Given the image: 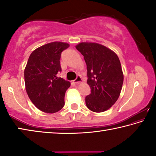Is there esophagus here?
<instances>
[{
	"mask_svg": "<svg viewBox=\"0 0 156 156\" xmlns=\"http://www.w3.org/2000/svg\"><path fill=\"white\" fill-rule=\"evenodd\" d=\"M81 82H82V78L80 75H78L76 78L73 80V83H81Z\"/></svg>",
	"mask_w": 156,
	"mask_h": 156,
	"instance_id": "34e87169",
	"label": "esophagus"
}]
</instances>
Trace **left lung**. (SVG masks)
<instances>
[{"mask_svg":"<svg viewBox=\"0 0 156 156\" xmlns=\"http://www.w3.org/2000/svg\"><path fill=\"white\" fill-rule=\"evenodd\" d=\"M76 48L84 56L87 70V84L91 93L85 98L89 109L103 112L117 101L124 76L117 55L102 44L81 43Z\"/></svg>","mask_w":156,"mask_h":156,"instance_id":"obj_1","label":"left lung"}]
</instances>
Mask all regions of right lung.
<instances>
[{"mask_svg":"<svg viewBox=\"0 0 156 156\" xmlns=\"http://www.w3.org/2000/svg\"><path fill=\"white\" fill-rule=\"evenodd\" d=\"M69 44L53 42L31 53L25 69L26 91L33 104L45 113H54L64 107L65 94L70 83L58 77L61 72V53Z\"/></svg>","mask_w":156,"mask_h":156,"instance_id":"right-lung-1","label":"right lung"}]
</instances>
